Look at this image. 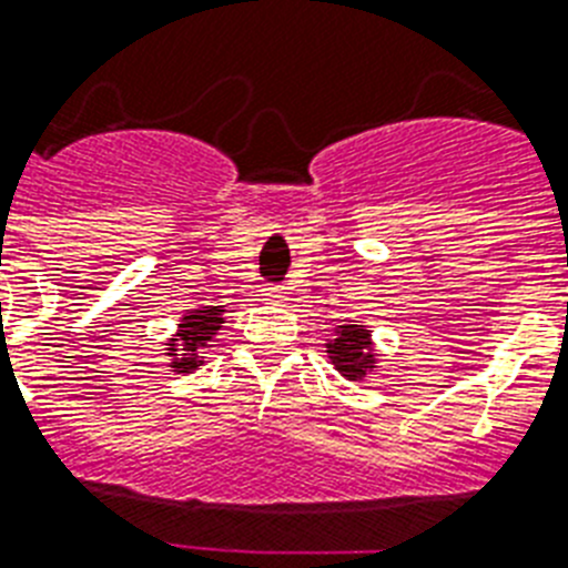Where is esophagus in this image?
Instances as JSON below:
<instances>
[{
	"mask_svg": "<svg viewBox=\"0 0 568 568\" xmlns=\"http://www.w3.org/2000/svg\"><path fill=\"white\" fill-rule=\"evenodd\" d=\"M285 294H288V288H285V285H268V288H265V297L274 300V303L285 300Z\"/></svg>",
	"mask_w": 568,
	"mask_h": 568,
	"instance_id": "1",
	"label": "esophagus"
}]
</instances>
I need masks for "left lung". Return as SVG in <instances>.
<instances>
[{
  "mask_svg": "<svg viewBox=\"0 0 568 568\" xmlns=\"http://www.w3.org/2000/svg\"><path fill=\"white\" fill-rule=\"evenodd\" d=\"M328 357L346 378L357 381L375 364V355L369 349V332L361 326H341L335 343H328Z\"/></svg>",
  "mask_w": 568,
  "mask_h": 568,
  "instance_id": "obj_1",
  "label": "left lung"
}]
</instances>
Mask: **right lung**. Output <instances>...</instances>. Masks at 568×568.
<instances>
[{"label": "right lung", "instance_id": "obj_1", "mask_svg": "<svg viewBox=\"0 0 568 568\" xmlns=\"http://www.w3.org/2000/svg\"><path fill=\"white\" fill-rule=\"evenodd\" d=\"M222 312H225V308L219 306H204L195 308V312H187L184 323L179 326V337L170 341V355H175V373H190V369H195V366L202 364V361H199V349L207 346V341L216 335L219 323H222L219 314ZM175 345L180 346L181 356L178 355L179 351L174 349Z\"/></svg>", "mask_w": 568, "mask_h": 568}]
</instances>
